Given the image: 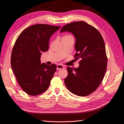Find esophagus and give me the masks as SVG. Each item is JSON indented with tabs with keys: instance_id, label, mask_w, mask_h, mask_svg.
I'll use <instances>...</instances> for the list:
<instances>
[{
	"instance_id": "esophagus-1",
	"label": "esophagus",
	"mask_w": 124,
	"mask_h": 124,
	"mask_svg": "<svg viewBox=\"0 0 124 124\" xmlns=\"http://www.w3.org/2000/svg\"><path fill=\"white\" fill-rule=\"evenodd\" d=\"M65 68V66L62 65H58L57 66V70H60V69H64Z\"/></svg>"
}]
</instances>
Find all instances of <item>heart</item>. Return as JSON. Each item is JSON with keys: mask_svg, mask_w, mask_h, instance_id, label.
Instances as JSON below:
<instances>
[{"mask_svg": "<svg viewBox=\"0 0 124 124\" xmlns=\"http://www.w3.org/2000/svg\"><path fill=\"white\" fill-rule=\"evenodd\" d=\"M68 36H71V35H66L64 37H68Z\"/></svg>", "mask_w": 124, "mask_h": 124, "instance_id": "1", "label": "heart"}]
</instances>
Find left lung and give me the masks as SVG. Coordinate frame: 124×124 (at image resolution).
I'll use <instances>...</instances> for the list:
<instances>
[{
    "mask_svg": "<svg viewBox=\"0 0 124 124\" xmlns=\"http://www.w3.org/2000/svg\"><path fill=\"white\" fill-rule=\"evenodd\" d=\"M65 31L76 37L74 57L81 58L78 68L67 67L65 85L73 94L88 96L99 87L106 71L108 58L103 39L98 30L84 21L64 25L61 32Z\"/></svg>",
    "mask_w": 124,
    "mask_h": 124,
    "instance_id": "left-lung-1",
    "label": "left lung"
}]
</instances>
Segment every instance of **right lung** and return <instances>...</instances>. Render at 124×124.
<instances>
[{
  "label": "right lung",
  "instance_id": "obj_1",
  "mask_svg": "<svg viewBox=\"0 0 124 124\" xmlns=\"http://www.w3.org/2000/svg\"><path fill=\"white\" fill-rule=\"evenodd\" d=\"M61 28L46 24L30 26L16 41L11 56V65L21 88L31 96L46 92L56 70L55 64L41 63L42 52L48 49L51 36Z\"/></svg>",
  "mask_w": 124,
  "mask_h": 124
}]
</instances>
